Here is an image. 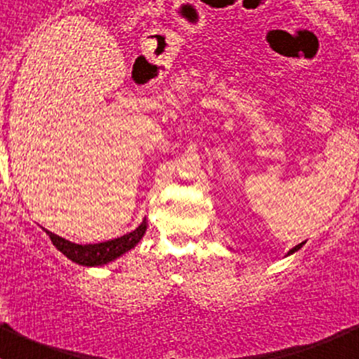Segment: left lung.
Segmentation results:
<instances>
[{"mask_svg":"<svg viewBox=\"0 0 359 359\" xmlns=\"http://www.w3.org/2000/svg\"><path fill=\"white\" fill-rule=\"evenodd\" d=\"M302 245H304V241H302V243H299V245H297V247H293V248H292V250H290V252H288V254H292V252L299 250V248H300V247H302Z\"/></svg>","mask_w":359,"mask_h":359,"instance_id":"obj_1","label":"left lung"}]
</instances>
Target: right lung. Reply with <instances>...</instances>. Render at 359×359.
Wrapping results in <instances>:
<instances>
[{
  "label": "right lung",
  "instance_id": "obj_1",
  "mask_svg": "<svg viewBox=\"0 0 359 359\" xmlns=\"http://www.w3.org/2000/svg\"><path fill=\"white\" fill-rule=\"evenodd\" d=\"M144 231H147V222H143L135 231L128 232V234L121 236V238L95 245L71 243V241L64 240V238H60V236L53 234L50 231H46V234L50 236V240L53 241L55 247L59 248L64 256L69 257L71 261L83 264V266H100V264L109 263V261L116 259V257H119L127 250L134 248L141 241Z\"/></svg>",
  "mask_w": 359,
  "mask_h": 359
}]
</instances>
